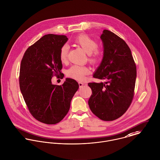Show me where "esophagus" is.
I'll return each mask as SVG.
<instances>
[{
    "label": "esophagus",
    "instance_id": "1",
    "mask_svg": "<svg viewBox=\"0 0 160 160\" xmlns=\"http://www.w3.org/2000/svg\"><path fill=\"white\" fill-rule=\"evenodd\" d=\"M79 88H82L83 86H84V84L81 82H79Z\"/></svg>",
    "mask_w": 160,
    "mask_h": 160
}]
</instances>
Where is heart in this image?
<instances>
[{"label":"heart","mask_w":160,"mask_h":160,"mask_svg":"<svg viewBox=\"0 0 160 160\" xmlns=\"http://www.w3.org/2000/svg\"><path fill=\"white\" fill-rule=\"evenodd\" d=\"M74 43L79 45L86 53L88 54V60L92 64H97L100 62L103 57L102 52L98 49V42L95 39L85 34H81L76 37L74 40ZM69 47L68 45H63L59 50V59L61 62L66 61L68 59ZM89 69L83 66L73 65L67 71V76L71 78L79 81L85 79L86 76L89 73Z\"/></svg>","instance_id":"obj_1"}]
</instances>
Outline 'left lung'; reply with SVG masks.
Here are the masks:
<instances>
[{"label": "left lung", "mask_w": 160, "mask_h": 160, "mask_svg": "<svg viewBox=\"0 0 160 160\" xmlns=\"http://www.w3.org/2000/svg\"><path fill=\"white\" fill-rule=\"evenodd\" d=\"M101 38L104 57L93 77L107 82L88 83L92 90L88 104L98 118L112 121L123 115L132 102L137 68L131 50L123 39L107 30L103 31Z\"/></svg>", "instance_id": "8db88e82"}]
</instances>
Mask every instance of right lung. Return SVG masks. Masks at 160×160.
<instances>
[{"label":"right lung","mask_w":160,"mask_h":160,"mask_svg":"<svg viewBox=\"0 0 160 160\" xmlns=\"http://www.w3.org/2000/svg\"><path fill=\"white\" fill-rule=\"evenodd\" d=\"M67 41L65 35H45L27 48L21 61L19 84L24 101L32 115L46 124L63 119L79 88L71 78L61 86L52 82L54 76L64 77L59 50Z\"/></svg>","instance_id":"add662e5"}]
</instances>
